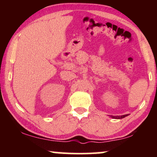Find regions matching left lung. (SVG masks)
Wrapping results in <instances>:
<instances>
[{"instance_id": "obj_1", "label": "left lung", "mask_w": 157, "mask_h": 157, "mask_svg": "<svg viewBox=\"0 0 157 157\" xmlns=\"http://www.w3.org/2000/svg\"><path fill=\"white\" fill-rule=\"evenodd\" d=\"M128 114H125V115H122V116H111V117H112L113 119H122L125 117H127Z\"/></svg>"}]
</instances>
